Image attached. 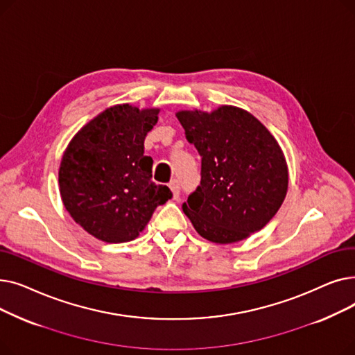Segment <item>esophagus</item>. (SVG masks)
<instances>
[{
	"mask_svg": "<svg viewBox=\"0 0 355 355\" xmlns=\"http://www.w3.org/2000/svg\"><path fill=\"white\" fill-rule=\"evenodd\" d=\"M168 187H170V190L173 191L174 198H178V197H180L181 187H180V181H178V180H173V181L170 182V185H168Z\"/></svg>",
	"mask_w": 355,
	"mask_h": 355,
	"instance_id": "34e87169",
	"label": "esophagus"
}]
</instances>
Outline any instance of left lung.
Returning <instances> with one entry per match:
<instances>
[{"label":"left lung","instance_id":"1","mask_svg":"<svg viewBox=\"0 0 355 355\" xmlns=\"http://www.w3.org/2000/svg\"><path fill=\"white\" fill-rule=\"evenodd\" d=\"M201 157V180L182 210L200 236L234 243L263 229L288 190L281 146L249 112L221 106L211 114H177Z\"/></svg>","mask_w":355,"mask_h":355}]
</instances>
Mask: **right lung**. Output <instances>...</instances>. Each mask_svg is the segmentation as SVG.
I'll return each instance as SVG.
<instances>
[{"instance_id": "1", "label": "right lung", "mask_w": 355, "mask_h": 355, "mask_svg": "<svg viewBox=\"0 0 355 355\" xmlns=\"http://www.w3.org/2000/svg\"><path fill=\"white\" fill-rule=\"evenodd\" d=\"M158 109L116 105L85 125L66 148L59 171L66 210L106 243L134 240L155 209L173 197L153 181V158L144 154Z\"/></svg>"}]
</instances>
